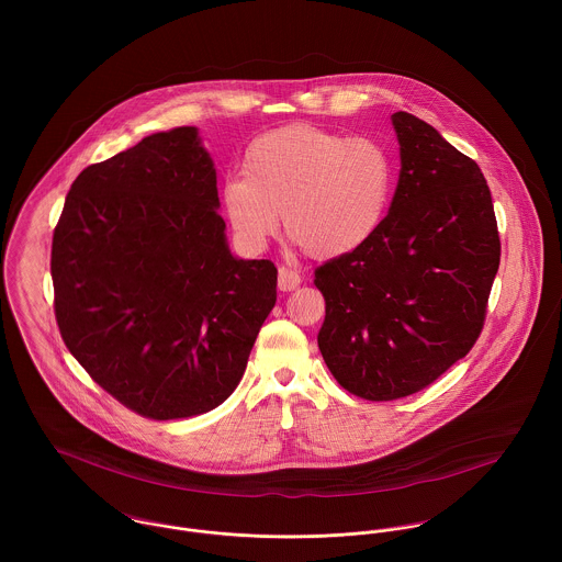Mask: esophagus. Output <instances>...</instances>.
Wrapping results in <instances>:
<instances>
[{
	"mask_svg": "<svg viewBox=\"0 0 562 562\" xmlns=\"http://www.w3.org/2000/svg\"><path fill=\"white\" fill-rule=\"evenodd\" d=\"M277 283H279L281 292H292V290H296L301 285V274L296 270L288 268V266H281Z\"/></svg>",
	"mask_w": 562,
	"mask_h": 562,
	"instance_id": "34e87169",
	"label": "esophagus"
}]
</instances>
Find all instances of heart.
<instances>
[{
    "mask_svg": "<svg viewBox=\"0 0 562 562\" xmlns=\"http://www.w3.org/2000/svg\"><path fill=\"white\" fill-rule=\"evenodd\" d=\"M392 194V164L370 138H341L310 123L257 136L241 175L223 186V212L248 248L283 229L312 259H333L370 240Z\"/></svg>",
    "mask_w": 562,
    "mask_h": 562,
    "instance_id": "1",
    "label": "heart"
}]
</instances>
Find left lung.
Masks as SVG:
<instances>
[{
	"instance_id": "8db88e82",
	"label": "left lung",
	"mask_w": 562,
	"mask_h": 562,
	"mask_svg": "<svg viewBox=\"0 0 562 562\" xmlns=\"http://www.w3.org/2000/svg\"><path fill=\"white\" fill-rule=\"evenodd\" d=\"M392 123L401 177L390 214L363 246L314 272L324 363L346 392L372 402L428 387L472 350L499 266L479 164L413 114Z\"/></svg>"
}]
</instances>
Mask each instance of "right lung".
I'll return each instance as SVG.
<instances>
[{"mask_svg": "<svg viewBox=\"0 0 562 562\" xmlns=\"http://www.w3.org/2000/svg\"><path fill=\"white\" fill-rule=\"evenodd\" d=\"M194 127L74 181L52 241L54 312L90 379L149 419L207 413L240 383L277 303L270 259H236Z\"/></svg>", "mask_w": 562, "mask_h": 562, "instance_id": "obj_1", "label": "right lung"}]
</instances>
